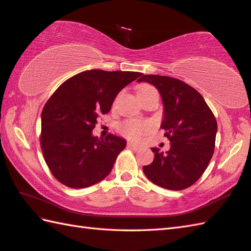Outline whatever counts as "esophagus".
<instances>
[{"label":"esophagus","instance_id":"esophagus-1","mask_svg":"<svg viewBox=\"0 0 251 251\" xmlns=\"http://www.w3.org/2000/svg\"><path fill=\"white\" fill-rule=\"evenodd\" d=\"M127 149L133 150V151H139V150H140V147L137 146V144H135V143L128 142V143H127Z\"/></svg>","mask_w":251,"mask_h":251}]
</instances>
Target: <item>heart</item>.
Returning a JSON list of instances; mask_svg holds the SVG:
<instances>
[{
	"instance_id": "b5f03b06",
	"label": "heart",
	"mask_w": 251,
	"mask_h": 251,
	"mask_svg": "<svg viewBox=\"0 0 251 251\" xmlns=\"http://www.w3.org/2000/svg\"><path fill=\"white\" fill-rule=\"evenodd\" d=\"M155 90L156 89L153 86L144 83V85L140 86L138 90V94H144V93L150 92V91H155ZM151 127H153V126H151V124L149 123V121L127 119L119 125V131L127 138L138 140L144 134L149 133L151 130Z\"/></svg>"
}]
</instances>
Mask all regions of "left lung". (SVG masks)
Here are the masks:
<instances>
[{
  "mask_svg": "<svg viewBox=\"0 0 251 251\" xmlns=\"http://www.w3.org/2000/svg\"><path fill=\"white\" fill-rule=\"evenodd\" d=\"M154 85L161 94L164 118L161 128L171 141L170 151L157 148L154 161L143 166L154 184L172 191L192 186L206 170L215 151L217 120L202 95L180 79L147 74L139 79Z\"/></svg>",
  "mask_w": 251,
  "mask_h": 251,
  "instance_id": "obj_1",
  "label": "left lung"
}]
</instances>
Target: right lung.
Wrapping results in <instances>:
<instances>
[{
	"instance_id": "obj_1",
	"label": "right lung",
	"mask_w": 251,
	"mask_h": 251,
	"mask_svg": "<svg viewBox=\"0 0 251 251\" xmlns=\"http://www.w3.org/2000/svg\"><path fill=\"white\" fill-rule=\"evenodd\" d=\"M140 72L88 70L60 85L42 112L41 149L48 168L60 183L85 188L110 174L126 141L109 134L92 135L97 120L111 110L115 97Z\"/></svg>"
}]
</instances>
